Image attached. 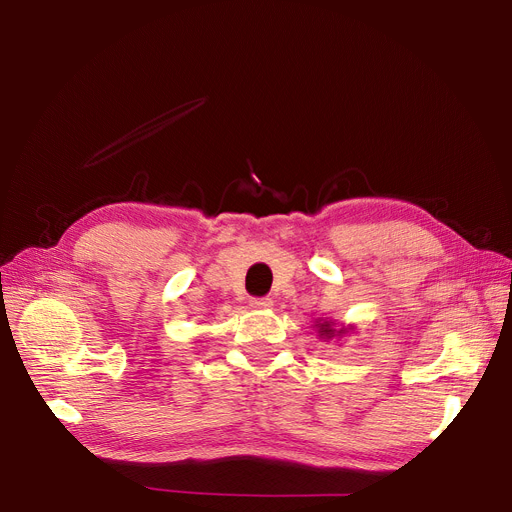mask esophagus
<instances>
[{"label":"esophagus","instance_id":"obj_1","mask_svg":"<svg viewBox=\"0 0 512 512\" xmlns=\"http://www.w3.org/2000/svg\"><path fill=\"white\" fill-rule=\"evenodd\" d=\"M250 303L256 309H269V307H273V301L269 297H254Z\"/></svg>","mask_w":512,"mask_h":512}]
</instances>
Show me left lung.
<instances>
[{
	"label": "left lung",
	"instance_id": "left-lung-1",
	"mask_svg": "<svg viewBox=\"0 0 512 512\" xmlns=\"http://www.w3.org/2000/svg\"><path fill=\"white\" fill-rule=\"evenodd\" d=\"M342 333V331H339ZM320 335H327V337H333L335 335V329L331 327L329 322H324V324H320Z\"/></svg>",
	"mask_w": 512,
	"mask_h": 512
}]
</instances>
